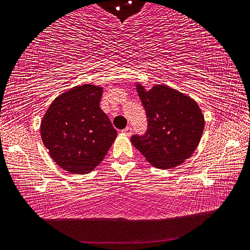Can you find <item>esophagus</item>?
<instances>
[{
    "mask_svg": "<svg viewBox=\"0 0 250 250\" xmlns=\"http://www.w3.org/2000/svg\"><path fill=\"white\" fill-rule=\"evenodd\" d=\"M122 133L125 134V136H128V137L131 136V133H132V129H131V126H126L125 129L122 130Z\"/></svg>",
    "mask_w": 250,
    "mask_h": 250,
    "instance_id": "obj_1",
    "label": "esophagus"
}]
</instances>
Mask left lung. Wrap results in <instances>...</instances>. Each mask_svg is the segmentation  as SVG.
I'll list each match as a JSON object with an SVG mask.
<instances>
[{"mask_svg":"<svg viewBox=\"0 0 250 250\" xmlns=\"http://www.w3.org/2000/svg\"><path fill=\"white\" fill-rule=\"evenodd\" d=\"M148 118L144 136L131 142L148 162L159 169L175 168L191 157L204 132L205 119L193 99L165 84L146 91L136 85Z\"/></svg>","mask_w":250,"mask_h":250,"instance_id":"left-lung-1","label":"left lung"}]
</instances>
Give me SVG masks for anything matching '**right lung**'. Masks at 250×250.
I'll return each instance as SVG.
<instances>
[{"mask_svg":"<svg viewBox=\"0 0 250 250\" xmlns=\"http://www.w3.org/2000/svg\"><path fill=\"white\" fill-rule=\"evenodd\" d=\"M102 88L74 86L51 104L41 121L43 145L55 164L71 173H88L104 160L117 138L100 108Z\"/></svg>","mask_w":250,"mask_h":250,"instance_id":"right-lung-1","label":"right lung"}]
</instances>
